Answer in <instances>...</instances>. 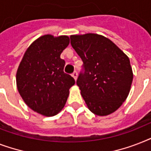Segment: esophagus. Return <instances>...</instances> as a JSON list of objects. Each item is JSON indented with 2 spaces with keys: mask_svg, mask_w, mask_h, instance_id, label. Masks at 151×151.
I'll list each match as a JSON object with an SVG mask.
<instances>
[{
  "mask_svg": "<svg viewBox=\"0 0 151 151\" xmlns=\"http://www.w3.org/2000/svg\"><path fill=\"white\" fill-rule=\"evenodd\" d=\"M72 76H73V78H74L75 80H77V78H78V72H77V71H74V72L72 73Z\"/></svg>",
  "mask_w": 151,
  "mask_h": 151,
  "instance_id": "34e87169",
  "label": "esophagus"
}]
</instances>
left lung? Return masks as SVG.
I'll return each instance as SVG.
<instances>
[{
    "mask_svg": "<svg viewBox=\"0 0 151 151\" xmlns=\"http://www.w3.org/2000/svg\"><path fill=\"white\" fill-rule=\"evenodd\" d=\"M70 44L83 61L77 85L88 109L99 116L116 111L129 96L133 79L129 57L99 34L72 35Z\"/></svg>",
    "mask_w": 151,
    "mask_h": 151,
    "instance_id": "1",
    "label": "left lung"
}]
</instances>
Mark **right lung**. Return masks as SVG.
Instances as JSON below:
<instances>
[{"label": "right lung", "mask_w": 151, "mask_h": 151, "mask_svg": "<svg viewBox=\"0 0 151 151\" xmlns=\"http://www.w3.org/2000/svg\"><path fill=\"white\" fill-rule=\"evenodd\" d=\"M69 43L67 36H41L27 48L16 73L18 91L26 104L47 117L61 111L75 84L64 73L65 61L60 58Z\"/></svg>", "instance_id": "add662e5"}]
</instances>
